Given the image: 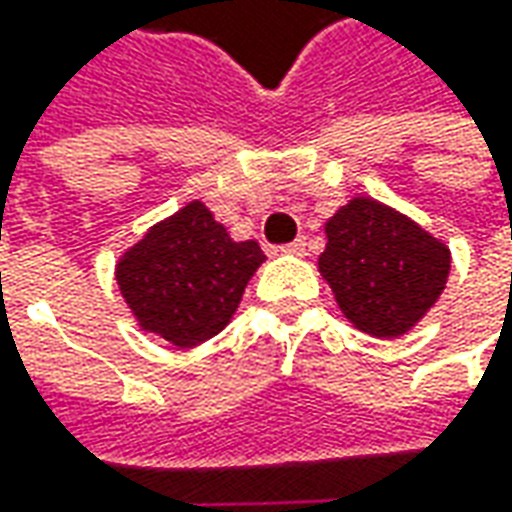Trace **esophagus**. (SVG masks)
Wrapping results in <instances>:
<instances>
[{"label":"esophagus","mask_w":512,"mask_h":512,"mask_svg":"<svg viewBox=\"0 0 512 512\" xmlns=\"http://www.w3.org/2000/svg\"><path fill=\"white\" fill-rule=\"evenodd\" d=\"M305 247H307L305 239H296V242H290V245L279 247V250H282V253H287V256H305Z\"/></svg>","instance_id":"34e87169"}]
</instances>
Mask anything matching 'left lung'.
<instances>
[{"label": "left lung", "instance_id": "obj_1", "mask_svg": "<svg viewBox=\"0 0 512 512\" xmlns=\"http://www.w3.org/2000/svg\"><path fill=\"white\" fill-rule=\"evenodd\" d=\"M319 273L344 319L376 339H399L439 302L450 247L370 196H353L325 222Z\"/></svg>", "mask_w": 512, "mask_h": 512}]
</instances>
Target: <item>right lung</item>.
Here are the masks:
<instances>
[{"mask_svg":"<svg viewBox=\"0 0 512 512\" xmlns=\"http://www.w3.org/2000/svg\"><path fill=\"white\" fill-rule=\"evenodd\" d=\"M262 262L259 242H233L196 199L122 253L116 285L145 333L196 347L225 330Z\"/></svg>","mask_w":512,"mask_h":512,"instance_id":"1","label":"right lung"}]
</instances>
